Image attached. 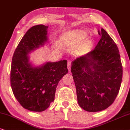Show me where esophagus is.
<instances>
[{
  "label": "esophagus",
  "mask_w": 130,
  "mask_h": 130,
  "mask_svg": "<svg viewBox=\"0 0 130 130\" xmlns=\"http://www.w3.org/2000/svg\"><path fill=\"white\" fill-rule=\"evenodd\" d=\"M71 62L69 60L68 62V69L69 71H70L71 70Z\"/></svg>",
  "instance_id": "34e87169"
}]
</instances>
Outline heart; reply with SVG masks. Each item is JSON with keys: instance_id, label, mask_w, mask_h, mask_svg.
I'll return each instance as SVG.
<instances>
[{"instance_id": "b5f03b06", "label": "heart", "mask_w": 130, "mask_h": 130, "mask_svg": "<svg viewBox=\"0 0 130 130\" xmlns=\"http://www.w3.org/2000/svg\"><path fill=\"white\" fill-rule=\"evenodd\" d=\"M87 37L86 32L82 30H74L65 32L60 37L61 42L65 45H72L83 41ZM88 44L85 45L87 47Z\"/></svg>"}]
</instances>
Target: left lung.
Masks as SVG:
<instances>
[{"label":"left lung","mask_w":130,"mask_h":130,"mask_svg":"<svg viewBox=\"0 0 130 130\" xmlns=\"http://www.w3.org/2000/svg\"><path fill=\"white\" fill-rule=\"evenodd\" d=\"M95 49L71 63L77 101L83 109L96 112L108 108L119 92L122 66L116 44L104 29Z\"/></svg>","instance_id":"obj_1"}]
</instances>
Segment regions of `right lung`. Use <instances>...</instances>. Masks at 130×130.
I'll list each match as a JSON object with an SVG mask.
<instances>
[{"instance_id":"right-lung-1","label":"right lung","mask_w":130,"mask_h":130,"mask_svg":"<svg viewBox=\"0 0 130 130\" xmlns=\"http://www.w3.org/2000/svg\"><path fill=\"white\" fill-rule=\"evenodd\" d=\"M48 26H33L21 39L13 55L11 86L15 97L24 109L42 111L55 100L56 87L68 73L66 60L46 62L35 66L29 54L48 42Z\"/></svg>"}]
</instances>
